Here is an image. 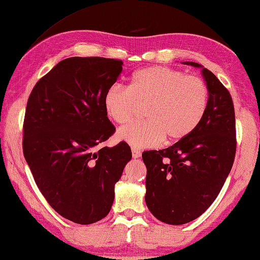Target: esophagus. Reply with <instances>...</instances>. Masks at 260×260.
<instances>
[{"instance_id":"esophagus-1","label":"esophagus","mask_w":260,"mask_h":260,"mask_svg":"<svg viewBox=\"0 0 260 260\" xmlns=\"http://www.w3.org/2000/svg\"><path fill=\"white\" fill-rule=\"evenodd\" d=\"M131 152H132V158H134V159H138V158L141 157V152L138 151L137 149H132Z\"/></svg>"}]
</instances>
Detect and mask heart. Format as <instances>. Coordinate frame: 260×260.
Instances as JSON below:
<instances>
[{"instance_id": "obj_1", "label": "heart", "mask_w": 260, "mask_h": 260, "mask_svg": "<svg viewBox=\"0 0 260 260\" xmlns=\"http://www.w3.org/2000/svg\"><path fill=\"white\" fill-rule=\"evenodd\" d=\"M209 92L202 79L166 66L137 71L129 87L114 84L104 94V109L115 123L125 124L139 107L146 108L148 121L132 123L116 132V139L142 149L187 137L202 120Z\"/></svg>"}]
</instances>
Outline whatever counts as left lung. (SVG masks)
Here are the masks:
<instances>
[{
  "instance_id": "left-lung-1",
  "label": "left lung",
  "mask_w": 260,
  "mask_h": 260,
  "mask_svg": "<svg viewBox=\"0 0 260 260\" xmlns=\"http://www.w3.org/2000/svg\"><path fill=\"white\" fill-rule=\"evenodd\" d=\"M209 92L205 113L193 132L162 150L142 153L147 167L146 204L167 224L195 220L214 202L234 165L236 155L235 108L229 91L202 65Z\"/></svg>"
}]
</instances>
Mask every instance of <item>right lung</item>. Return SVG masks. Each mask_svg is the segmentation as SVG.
Listing matches in <instances>:
<instances>
[{
    "label": "right lung",
    "instance_id": "right-lung-1",
    "mask_svg": "<svg viewBox=\"0 0 260 260\" xmlns=\"http://www.w3.org/2000/svg\"><path fill=\"white\" fill-rule=\"evenodd\" d=\"M123 62L71 57L39 79L23 122V155L47 202L63 218L91 224L109 214L114 185L132 153L125 142L99 149L114 134L104 94Z\"/></svg>",
    "mask_w": 260,
    "mask_h": 260
}]
</instances>
